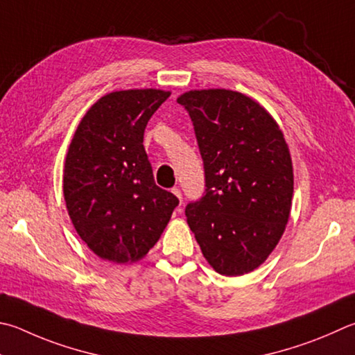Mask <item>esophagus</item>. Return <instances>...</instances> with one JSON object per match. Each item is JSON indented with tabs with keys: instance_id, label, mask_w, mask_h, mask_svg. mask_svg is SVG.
I'll return each instance as SVG.
<instances>
[{
	"instance_id": "34e87169",
	"label": "esophagus",
	"mask_w": 355,
	"mask_h": 355,
	"mask_svg": "<svg viewBox=\"0 0 355 355\" xmlns=\"http://www.w3.org/2000/svg\"><path fill=\"white\" fill-rule=\"evenodd\" d=\"M172 194H175V196H177V198L180 200V203H182V202H183L182 192H180V189H178V188H173V189H172Z\"/></svg>"
}]
</instances>
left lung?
Returning a JSON list of instances; mask_svg holds the SVG:
<instances>
[{"instance_id": "1", "label": "left lung", "mask_w": 355, "mask_h": 355, "mask_svg": "<svg viewBox=\"0 0 355 355\" xmlns=\"http://www.w3.org/2000/svg\"><path fill=\"white\" fill-rule=\"evenodd\" d=\"M189 113L205 167V194L186 206L209 266L225 276L253 272L288 222L293 167L279 125L266 108L231 89H192Z\"/></svg>"}]
</instances>
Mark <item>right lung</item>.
<instances>
[{"mask_svg":"<svg viewBox=\"0 0 355 355\" xmlns=\"http://www.w3.org/2000/svg\"><path fill=\"white\" fill-rule=\"evenodd\" d=\"M163 89H124L96 102L71 141L63 196L77 234L116 263L144 257L163 233L178 198L158 188L144 150V130L169 98Z\"/></svg>","mask_w":355,"mask_h":355,"instance_id":"right-lung-1","label":"right lung"}]
</instances>
